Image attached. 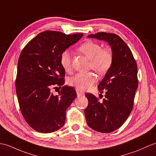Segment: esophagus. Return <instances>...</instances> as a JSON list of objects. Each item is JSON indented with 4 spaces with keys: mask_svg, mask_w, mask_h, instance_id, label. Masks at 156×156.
<instances>
[{
    "mask_svg": "<svg viewBox=\"0 0 156 156\" xmlns=\"http://www.w3.org/2000/svg\"><path fill=\"white\" fill-rule=\"evenodd\" d=\"M76 91L77 95H78V96H83V95L84 94V92L81 91V90H79V89H76Z\"/></svg>",
    "mask_w": 156,
    "mask_h": 156,
    "instance_id": "obj_1",
    "label": "esophagus"
}]
</instances>
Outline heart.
<instances>
[{"instance_id":"obj_1","label":"heart","mask_w":156,"mask_h":156,"mask_svg":"<svg viewBox=\"0 0 156 156\" xmlns=\"http://www.w3.org/2000/svg\"><path fill=\"white\" fill-rule=\"evenodd\" d=\"M78 51L90 59L89 68L99 74H104L110 69L114 61V54L110 47L102 48L99 43L89 41L79 46ZM60 63L64 70L70 72L72 70V56L69 51L62 53ZM96 77L92 72L83 73L78 72L68 80V84L79 90L90 88L95 82Z\"/></svg>"}]
</instances>
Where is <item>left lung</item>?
<instances>
[{"mask_svg":"<svg viewBox=\"0 0 156 156\" xmlns=\"http://www.w3.org/2000/svg\"><path fill=\"white\" fill-rule=\"evenodd\" d=\"M88 37L108 42L114 54L112 67L98 86L101 94H106L105 98L100 102L94 95L86 94L88 105L84 110L90 128L110 133L121 127L133 109L138 86L136 62L131 50L118 35L102 32Z\"/></svg>","mask_w":156,"mask_h":156,"instance_id":"1","label":"left lung"}]
</instances>
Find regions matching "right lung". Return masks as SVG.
Returning <instances> with one entry per match:
<instances>
[{
	"instance_id": "obj_1",
	"label": "right lung",
	"mask_w": 156,
	"mask_h": 156,
	"mask_svg": "<svg viewBox=\"0 0 156 156\" xmlns=\"http://www.w3.org/2000/svg\"><path fill=\"white\" fill-rule=\"evenodd\" d=\"M82 36L46 30L32 39L22 50L18 61L16 92L22 114L36 131L51 133L65 124L66 110L77 96L76 92L72 87L64 86L54 96L51 89L64 84L62 53Z\"/></svg>"
}]
</instances>
